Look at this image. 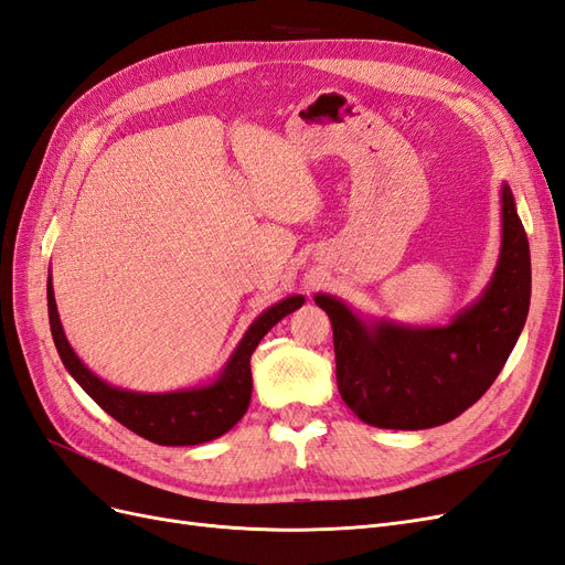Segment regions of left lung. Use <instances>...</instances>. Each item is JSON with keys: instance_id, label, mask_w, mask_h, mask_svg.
Here are the masks:
<instances>
[{"instance_id": "8db88e82", "label": "left lung", "mask_w": 565, "mask_h": 565, "mask_svg": "<svg viewBox=\"0 0 565 565\" xmlns=\"http://www.w3.org/2000/svg\"><path fill=\"white\" fill-rule=\"evenodd\" d=\"M330 316L341 398L365 424L419 431L452 422L498 380L530 309V247L511 188L502 185V249L492 280L446 328L363 320L316 295Z\"/></svg>"}]
</instances>
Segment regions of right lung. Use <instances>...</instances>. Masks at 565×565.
<instances>
[{
    "instance_id": "add662e5",
    "label": "right lung",
    "mask_w": 565,
    "mask_h": 565,
    "mask_svg": "<svg viewBox=\"0 0 565 565\" xmlns=\"http://www.w3.org/2000/svg\"><path fill=\"white\" fill-rule=\"evenodd\" d=\"M46 301L51 337H54L65 370L110 417L141 438L158 443V446H200V443L224 436L243 419L252 398L249 358L254 349L259 347V341L273 324L280 322L287 313L297 311L306 299L301 295L287 297L256 318L216 382L169 393L127 391L98 380L67 344L51 278L46 282Z\"/></svg>"
}]
</instances>
